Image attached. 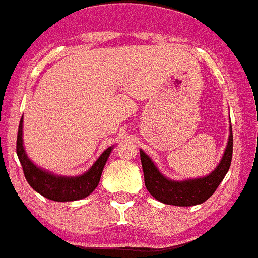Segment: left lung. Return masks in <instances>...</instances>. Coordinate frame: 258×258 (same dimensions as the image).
<instances>
[{
	"mask_svg": "<svg viewBox=\"0 0 258 258\" xmlns=\"http://www.w3.org/2000/svg\"><path fill=\"white\" fill-rule=\"evenodd\" d=\"M229 139L218 167L206 177L186 180H172L159 172L150 158L140 150L145 186L158 201L174 206H194L205 202L216 191L228 173L233 155V131L229 127Z\"/></svg>",
	"mask_w": 258,
	"mask_h": 258,
	"instance_id": "1",
	"label": "left lung"
}]
</instances>
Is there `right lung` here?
<instances>
[{
	"label": "right lung",
	"instance_id": "obj_1",
	"mask_svg": "<svg viewBox=\"0 0 258 258\" xmlns=\"http://www.w3.org/2000/svg\"><path fill=\"white\" fill-rule=\"evenodd\" d=\"M112 150L113 146H109L91 165L88 172L78 177H62V175L53 174L37 167L26 155L23 146V117L20 119L18 140H16V153L23 167L24 175L31 188L52 201H76L89 196L98 187L103 168Z\"/></svg>",
	"mask_w": 258,
	"mask_h": 258
}]
</instances>
